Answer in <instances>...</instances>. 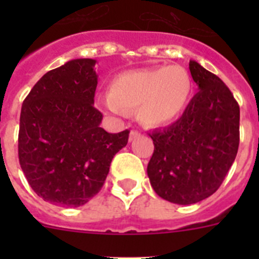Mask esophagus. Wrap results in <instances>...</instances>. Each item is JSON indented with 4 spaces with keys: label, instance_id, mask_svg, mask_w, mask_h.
<instances>
[{
    "label": "esophagus",
    "instance_id": "34e87169",
    "mask_svg": "<svg viewBox=\"0 0 259 259\" xmlns=\"http://www.w3.org/2000/svg\"><path fill=\"white\" fill-rule=\"evenodd\" d=\"M139 136H140V132L136 131V130H132V131L130 132V141L135 140V139H137Z\"/></svg>",
    "mask_w": 259,
    "mask_h": 259
}]
</instances>
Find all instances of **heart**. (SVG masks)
Listing matches in <instances>:
<instances>
[{
	"instance_id": "obj_1",
	"label": "heart",
	"mask_w": 259,
	"mask_h": 259,
	"mask_svg": "<svg viewBox=\"0 0 259 259\" xmlns=\"http://www.w3.org/2000/svg\"><path fill=\"white\" fill-rule=\"evenodd\" d=\"M191 95L188 72L179 66H171L118 75L110 85V95L100 102L116 115H123L125 110H137L140 122L157 127L179 118Z\"/></svg>"
}]
</instances>
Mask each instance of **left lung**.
I'll use <instances>...</instances> for the list:
<instances>
[{
	"label": "left lung",
	"mask_w": 259,
	"mask_h": 259,
	"mask_svg": "<svg viewBox=\"0 0 259 259\" xmlns=\"http://www.w3.org/2000/svg\"><path fill=\"white\" fill-rule=\"evenodd\" d=\"M189 70L198 92L174 124L149 136L154 153L148 176L155 193L192 205L218 191L236 158L240 107L228 87L196 61Z\"/></svg>",
	"instance_id": "1"
}]
</instances>
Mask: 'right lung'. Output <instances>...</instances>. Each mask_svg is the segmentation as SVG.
<instances>
[{
    "label": "right lung",
    "instance_id": "add662e5",
    "mask_svg": "<svg viewBox=\"0 0 259 259\" xmlns=\"http://www.w3.org/2000/svg\"><path fill=\"white\" fill-rule=\"evenodd\" d=\"M96 59L79 58L49 71L23 101L18 154L38 197L79 207L101 191L114 155L130 131L109 134L95 107Z\"/></svg>",
    "mask_w": 259,
    "mask_h": 259
}]
</instances>
